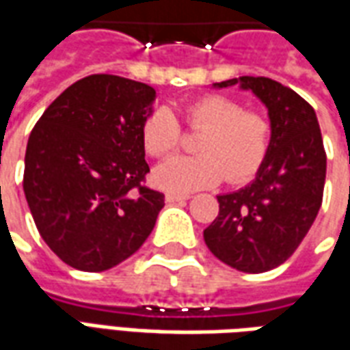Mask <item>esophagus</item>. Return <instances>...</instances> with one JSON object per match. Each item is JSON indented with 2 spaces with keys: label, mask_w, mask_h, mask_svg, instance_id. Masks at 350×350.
<instances>
[{
  "label": "esophagus",
  "mask_w": 350,
  "mask_h": 350,
  "mask_svg": "<svg viewBox=\"0 0 350 350\" xmlns=\"http://www.w3.org/2000/svg\"><path fill=\"white\" fill-rule=\"evenodd\" d=\"M167 202H182V200L189 199V195H176V193H167Z\"/></svg>",
  "instance_id": "34e87169"
}]
</instances>
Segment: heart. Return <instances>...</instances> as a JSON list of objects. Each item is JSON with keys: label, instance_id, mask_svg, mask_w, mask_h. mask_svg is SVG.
<instances>
[{"label": "heart", "instance_id": "obj_1", "mask_svg": "<svg viewBox=\"0 0 350 350\" xmlns=\"http://www.w3.org/2000/svg\"><path fill=\"white\" fill-rule=\"evenodd\" d=\"M193 131H204L197 142L199 155L172 157L159 165L153 183L170 193L212 187L227 178L244 183L260 172L271 150L273 124L263 111L244 109L239 100L206 94L183 109ZM180 124L168 107L153 109L142 124V144L151 157H165L180 146Z\"/></svg>", "mask_w": 350, "mask_h": 350}]
</instances>
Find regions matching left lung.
I'll use <instances>...</instances> for the list:
<instances>
[{
  "label": "left lung",
  "mask_w": 350,
  "mask_h": 350,
  "mask_svg": "<svg viewBox=\"0 0 350 350\" xmlns=\"http://www.w3.org/2000/svg\"><path fill=\"white\" fill-rule=\"evenodd\" d=\"M237 83L267 106L273 142L254 182L217 195L219 212L204 229V243L229 267L265 273L284 263L309 233L322 204L326 151L317 113L297 92L248 75L214 87Z\"/></svg>",
  "instance_id": "left-lung-1"
}]
</instances>
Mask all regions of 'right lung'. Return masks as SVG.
Masks as SVG:
<instances>
[{"instance_id":"obj_1","label":"right lung","mask_w":350,"mask_h":350,"mask_svg":"<svg viewBox=\"0 0 350 350\" xmlns=\"http://www.w3.org/2000/svg\"><path fill=\"white\" fill-rule=\"evenodd\" d=\"M155 89L109 73L75 81L33 126L24 195L41 239L70 267L100 273L131 258L165 195L146 187L142 124Z\"/></svg>"}]
</instances>
